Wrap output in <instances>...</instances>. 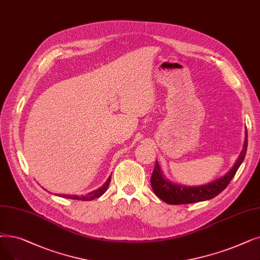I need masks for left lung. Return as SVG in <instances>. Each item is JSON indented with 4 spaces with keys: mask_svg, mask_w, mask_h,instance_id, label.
I'll return each instance as SVG.
<instances>
[{
    "mask_svg": "<svg viewBox=\"0 0 260 260\" xmlns=\"http://www.w3.org/2000/svg\"><path fill=\"white\" fill-rule=\"evenodd\" d=\"M247 149V133L245 132V140L243 144V150L241 151L238 159L235 166L231 169V171L225 174L223 177L214 180V182L203 185L199 187H186L182 185H176L169 182L162 176L160 168L157 161L155 162L154 171L151 177V185L155 194L160 200L165 201L168 204L178 205V204H190V203H197L210 200L220 194L222 191L228 187L233 177L235 176L237 170L242 164Z\"/></svg>",
    "mask_w": 260,
    "mask_h": 260,
    "instance_id": "8db88e82",
    "label": "left lung"
}]
</instances>
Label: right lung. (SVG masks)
I'll list each match as a JSON object with an SVG mask.
<instances>
[{
    "label": "right lung",
    "mask_w": 260,
    "mask_h": 260,
    "mask_svg": "<svg viewBox=\"0 0 260 260\" xmlns=\"http://www.w3.org/2000/svg\"><path fill=\"white\" fill-rule=\"evenodd\" d=\"M110 179H111V176H109V178L106 180L105 184L102 187H100L99 189L92 191V192H89L87 196H84V197L73 196L72 197V196H64V194H62L61 197L62 198H69V199H72V200H81V201H91V200H94V199L102 196L105 192V191L107 190V188L109 186V183H110Z\"/></svg>",
    "instance_id": "right-lung-1"
}]
</instances>
